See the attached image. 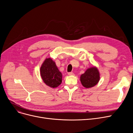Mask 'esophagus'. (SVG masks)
I'll return each mask as SVG.
<instances>
[{"label":"esophagus","instance_id":"34e87169","mask_svg":"<svg viewBox=\"0 0 133 133\" xmlns=\"http://www.w3.org/2000/svg\"><path fill=\"white\" fill-rule=\"evenodd\" d=\"M69 75H74V73L73 72H69L68 74Z\"/></svg>","mask_w":133,"mask_h":133}]
</instances>
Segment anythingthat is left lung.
<instances>
[{"mask_svg":"<svg viewBox=\"0 0 133 133\" xmlns=\"http://www.w3.org/2000/svg\"><path fill=\"white\" fill-rule=\"evenodd\" d=\"M100 80V74L98 69L93 67L87 69L85 73L80 76V81L83 86L90 88L96 85Z\"/></svg>","mask_w":133,"mask_h":133,"instance_id":"8db88e82","label":"left lung"}]
</instances>
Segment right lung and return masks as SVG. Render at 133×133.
<instances>
[{"label": "right lung", "instance_id": "obj_1", "mask_svg": "<svg viewBox=\"0 0 133 133\" xmlns=\"http://www.w3.org/2000/svg\"><path fill=\"white\" fill-rule=\"evenodd\" d=\"M40 75L44 82L52 88L57 87L62 82V74L50 58L46 59L42 64Z\"/></svg>", "mask_w": 133, "mask_h": 133}]
</instances>
